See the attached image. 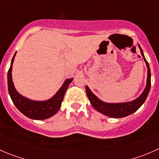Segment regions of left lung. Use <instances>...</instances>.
Segmentation results:
<instances>
[{
	"mask_svg": "<svg viewBox=\"0 0 159 159\" xmlns=\"http://www.w3.org/2000/svg\"><path fill=\"white\" fill-rule=\"evenodd\" d=\"M139 48L141 49V54H142V57H143L144 60H145V63H146L147 68H148L147 84L143 93L137 99L132 101V102H125V103H106V102H102L100 99L98 98L91 92L89 88L86 86V93H87V96L89 98L91 105L93 106V108H95L100 113L107 115L108 117H111V118H123V117L128 116V115L136 111L143 105V103L146 100L151 89V71L148 61H147L145 56H144V54L142 52V50L141 48L140 45H139Z\"/></svg>",
	"mask_w": 159,
	"mask_h": 159,
	"instance_id": "8db88e82",
	"label": "left lung"
}]
</instances>
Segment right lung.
Segmentation results:
<instances>
[{"instance_id": "1", "label": "right lung", "mask_w": 159, "mask_h": 159, "mask_svg": "<svg viewBox=\"0 0 159 159\" xmlns=\"http://www.w3.org/2000/svg\"><path fill=\"white\" fill-rule=\"evenodd\" d=\"M16 53L14 54L12 60H11V67L7 73V85H8V92L11 96L13 103L22 114L28 118L34 120H43L53 116L61 108V102L64 99L65 91L68 89V85L73 78L67 79L65 81L62 87L59 89L54 97L48 101L44 102H36V101L29 100L26 98L20 95L14 88L12 81L11 70L12 65L14 61Z\"/></svg>"}]
</instances>
